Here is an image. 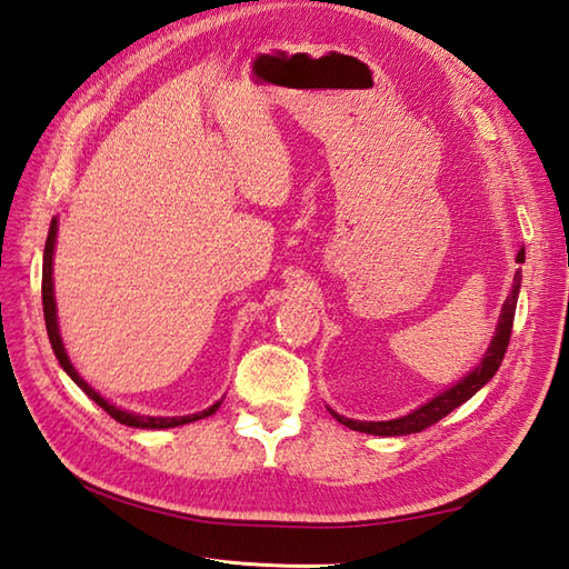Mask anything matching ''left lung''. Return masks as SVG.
Returning a JSON list of instances; mask_svg holds the SVG:
<instances>
[{"label": "left lung", "mask_w": 569, "mask_h": 569, "mask_svg": "<svg viewBox=\"0 0 569 569\" xmlns=\"http://www.w3.org/2000/svg\"><path fill=\"white\" fill-rule=\"evenodd\" d=\"M523 258H526V252L519 250L516 262H523ZM519 289H521V270H516L511 295L507 297V301H503L499 326H497V336L491 338L487 356L482 358V362H479L470 375L462 377V380L456 387L440 391L436 399L423 403L421 409H416L413 413L401 416V419H395V421H352V419H346V416H340L336 411H331V413L336 416L340 423L352 428V431H362V433H372V436H409V433L426 431L428 426L438 423L452 409H458L460 403H465L472 395H477V391L482 389L491 380V377L497 375L499 365L503 360V352H507L509 340H511V328H513V313H516V299H519Z\"/></svg>", "instance_id": "8db88e82"}]
</instances>
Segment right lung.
<instances>
[{"mask_svg": "<svg viewBox=\"0 0 569 569\" xmlns=\"http://www.w3.org/2000/svg\"><path fill=\"white\" fill-rule=\"evenodd\" d=\"M56 233H58V221L53 219L50 221V229H48V238H46V250H43V280H41V295H43V317H46V331L50 338V346H53V352L58 362L62 365V370H66L72 382L78 385L87 397H90L94 403H99L113 421H119L123 426H133V428H174V426H182V423H192L197 419H204V416H211L221 407V401L213 403L207 411H199L192 416H174V419H158V416H141V413H129V411H121L109 403L107 399H102L97 395V391L87 385L82 377L78 375V370L72 368V362L66 356V348H62V340L58 333V319H56V297H53V248H56Z\"/></svg>", "mask_w": 569, "mask_h": 569, "instance_id": "1", "label": "right lung"}]
</instances>
